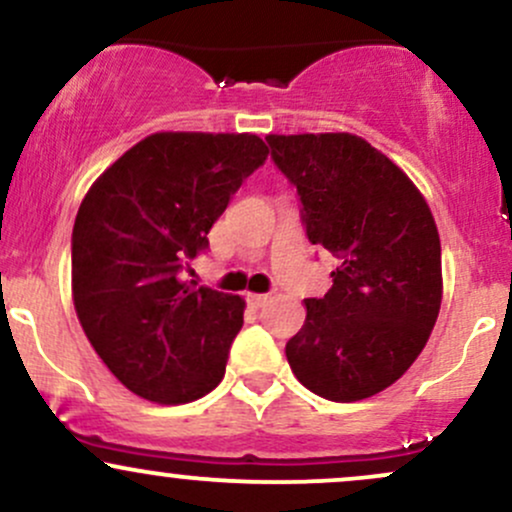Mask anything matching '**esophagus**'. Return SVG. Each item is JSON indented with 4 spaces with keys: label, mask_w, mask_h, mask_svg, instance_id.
Masks as SVG:
<instances>
[{
    "label": "esophagus",
    "mask_w": 512,
    "mask_h": 512,
    "mask_svg": "<svg viewBox=\"0 0 512 512\" xmlns=\"http://www.w3.org/2000/svg\"><path fill=\"white\" fill-rule=\"evenodd\" d=\"M245 299H247V303H250L252 308H262L267 303L269 296L267 294H247Z\"/></svg>",
    "instance_id": "1"
}]
</instances>
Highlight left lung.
<instances>
[{
  "instance_id": "obj_1",
  "label": "left lung",
  "mask_w": 512,
  "mask_h": 512,
  "mask_svg": "<svg viewBox=\"0 0 512 512\" xmlns=\"http://www.w3.org/2000/svg\"><path fill=\"white\" fill-rule=\"evenodd\" d=\"M267 143L299 194L308 240L340 262L328 294L306 299V323L286 342V359L316 396L362 401L406 374L440 313L435 218L411 179L352 133Z\"/></svg>"
}]
</instances>
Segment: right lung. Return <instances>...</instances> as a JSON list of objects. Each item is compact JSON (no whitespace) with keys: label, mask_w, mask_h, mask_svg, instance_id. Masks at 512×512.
<instances>
[{"label":"right lung","mask_w":512,"mask_h":512,"mask_svg":"<svg viewBox=\"0 0 512 512\" xmlns=\"http://www.w3.org/2000/svg\"><path fill=\"white\" fill-rule=\"evenodd\" d=\"M267 153L252 133H155L84 196L72 228L75 311L111 374L140 398L177 406L221 384L245 301L182 274Z\"/></svg>","instance_id":"add662e5"}]
</instances>
